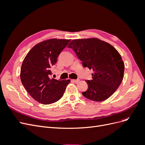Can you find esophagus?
Instances as JSON below:
<instances>
[{
    "label": "esophagus",
    "mask_w": 145,
    "mask_h": 145,
    "mask_svg": "<svg viewBox=\"0 0 145 145\" xmlns=\"http://www.w3.org/2000/svg\"><path fill=\"white\" fill-rule=\"evenodd\" d=\"M72 81L74 82H75L76 83H77L78 82L80 81V80L79 79H76V80H72Z\"/></svg>",
    "instance_id": "obj_1"
}]
</instances>
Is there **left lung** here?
Returning a JSON list of instances; mask_svg holds the SVG:
<instances>
[{"label": "left lung", "mask_w": 145, "mask_h": 145, "mask_svg": "<svg viewBox=\"0 0 145 145\" xmlns=\"http://www.w3.org/2000/svg\"><path fill=\"white\" fill-rule=\"evenodd\" d=\"M84 67L93 69L88 89L82 93L89 100L101 102L111 96L123 78L125 65L120 54L109 43L97 39H76L68 45Z\"/></svg>", "instance_id": "1"}]
</instances>
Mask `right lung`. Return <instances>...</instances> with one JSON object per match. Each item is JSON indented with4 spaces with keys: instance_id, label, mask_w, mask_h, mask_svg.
Masks as SVG:
<instances>
[{
    "instance_id": "1",
    "label": "right lung",
    "mask_w": 145,
    "mask_h": 145,
    "mask_svg": "<svg viewBox=\"0 0 145 145\" xmlns=\"http://www.w3.org/2000/svg\"><path fill=\"white\" fill-rule=\"evenodd\" d=\"M71 40L52 39L38 43L24 59L20 79L25 88L37 102L49 105L62 98L70 80L51 78V68Z\"/></svg>"
}]
</instances>
